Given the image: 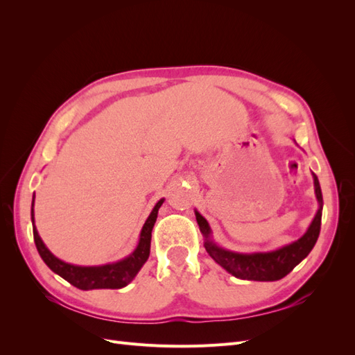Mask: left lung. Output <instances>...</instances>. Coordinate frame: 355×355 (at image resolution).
Returning a JSON list of instances; mask_svg holds the SVG:
<instances>
[{
  "instance_id": "obj_1",
  "label": "left lung",
  "mask_w": 355,
  "mask_h": 355,
  "mask_svg": "<svg viewBox=\"0 0 355 355\" xmlns=\"http://www.w3.org/2000/svg\"><path fill=\"white\" fill-rule=\"evenodd\" d=\"M314 187H315V196L320 204V209L315 214L313 223H311V227L308 228L304 237H300L297 241L283 247V249H278L275 252L243 254V253H234V252L222 249V247H218L213 241L209 240L210 227L207 220L204 219L198 211H196L200 231L202 232L204 237H206L204 247H206L207 253L230 274H232L237 278H241V280H254V282L280 280V278L286 277L290 271H293V268L300 261L305 259L308 253L313 250V247L317 243L320 227H321V211H323V196H321L320 182L315 175H314Z\"/></svg>"
}]
</instances>
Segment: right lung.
<instances>
[{
	"label": "right lung",
	"mask_w": 355,
	"mask_h": 355,
	"mask_svg": "<svg viewBox=\"0 0 355 355\" xmlns=\"http://www.w3.org/2000/svg\"><path fill=\"white\" fill-rule=\"evenodd\" d=\"M164 200H159L154 210L146 219L142 232L141 240L136 247V250L125 257L124 261L110 263L103 266H75L59 261L58 257L53 256L50 250L40 239L38 231L34 225V200H32V228H34V241L37 245V250L42 261L50 268L53 272L59 274L62 278H65L68 283L81 290H93V288H121L130 283L136 274L141 270L142 265L146 262L149 257V247H151V237H153V228L157 220L158 209L161 207Z\"/></svg>",
	"instance_id": "obj_1"
}]
</instances>
